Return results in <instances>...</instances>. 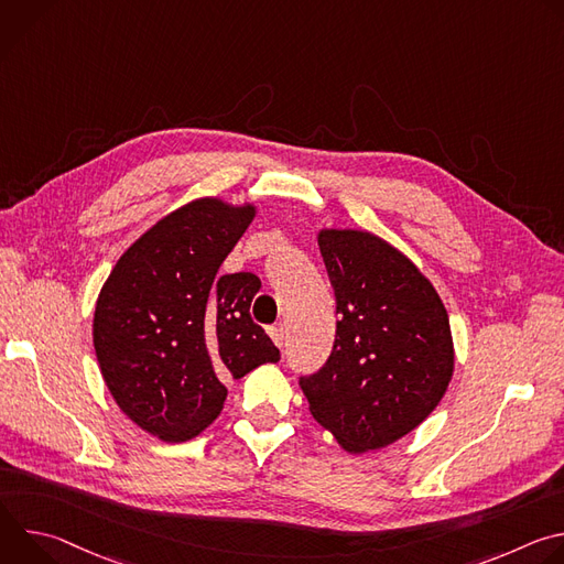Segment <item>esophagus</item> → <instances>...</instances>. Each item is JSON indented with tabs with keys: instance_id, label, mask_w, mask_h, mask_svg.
Wrapping results in <instances>:
<instances>
[{
	"instance_id": "obj_1",
	"label": "esophagus",
	"mask_w": 564,
	"mask_h": 564,
	"mask_svg": "<svg viewBox=\"0 0 564 564\" xmlns=\"http://www.w3.org/2000/svg\"><path fill=\"white\" fill-rule=\"evenodd\" d=\"M268 335H270V339L274 341V346H276V348H281V346H283V341H285V328H283V324L272 326V328L268 330Z\"/></svg>"
}]
</instances>
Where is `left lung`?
Instances as JSON below:
<instances>
[{"label": "left lung", "instance_id": "obj_1", "mask_svg": "<svg viewBox=\"0 0 564 564\" xmlns=\"http://www.w3.org/2000/svg\"><path fill=\"white\" fill-rule=\"evenodd\" d=\"M337 296L330 359L299 381L310 415L348 453L386 448L442 401L455 370L448 312L422 270L381 236L321 227Z\"/></svg>", "mask_w": 564, "mask_h": 564}]
</instances>
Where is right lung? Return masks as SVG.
Masks as SVG:
<instances>
[{
  "label": "right lung",
  "mask_w": 564,
  "mask_h": 564,
  "mask_svg": "<svg viewBox=\"0 0 564 564\" xmlns=\"http://www.w3.org/2000/svg\"><path fill=\"white\" fill-rule=\"evenodd\" d=\"M257 203L200 196L165 214L122 252L94 312V348L118 409L160 442H187L223 411L225 379L279 350L250 316V272L218 268L254 220Z\"/></svg>",
  "instance_id": "obj_1"
}]
</instances>
